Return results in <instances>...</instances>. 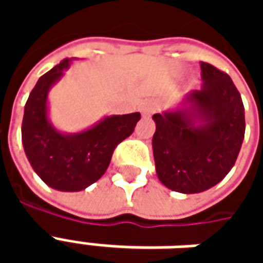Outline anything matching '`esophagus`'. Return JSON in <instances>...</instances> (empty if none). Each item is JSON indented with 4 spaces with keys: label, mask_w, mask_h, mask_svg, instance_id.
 Returning <instances> with one entry per match:
<instances>
[{
    "label": "esophagus",
    "mask_w": 263,
    "mask_h": 263,
    "mask_svg": "<svg viewBox=\"0 0 263 263\" xmlns=\"http://www.w3.org/2000/svg\"><path fill=\"white\" fill-rule=\"evenodd\" d=\"M155 111V105L152 103H146L142 107V114L143 115H151Z\"/></svg>",
    "instance_id": "34e87169"
}]
</instances>
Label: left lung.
I'll list each match as a JSON object with an SVG mask.
<instances>
[{
  "instance_id": "obj_1",
  "label": "left lung",
  "mask_w": 263,
  "mask_h": 263,
  "mask_svg": "<svg viewBox=\"0 0 263 263\" xmlns=\"http://www.w3.org/2000/svg\"><path fill=\"white\" fill-rule=\"evenodd\" d=\"M201 90L189 94L190 109L155 114L152 139L159 180L179 193L204 192L231 171L245 135L241 94L231 77L201 62ZM202 121L200 126L194 124Z\"/></svg>"
}]
</instances>
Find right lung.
Segmentation results:
<instances>
[{"instance_id":"add662e5","label":"right lung","mask_w":263,"mask_h":263,"mask_svg":"<svg viewBox=\"0 0 263 263\" xmlns=\"http://www.w3.org/2000/svg\"><path fill=\"white\" fill-rule=\"evenodd\" d=\"M69 65L70 59H63L33 87L25 104L22 143L33 171L48 186L62 192H80L105 173L115 148L134 132L141 114L107 117L76 135L56 131L46 114L48 91Z\"/></svg>"}]
</instances>
